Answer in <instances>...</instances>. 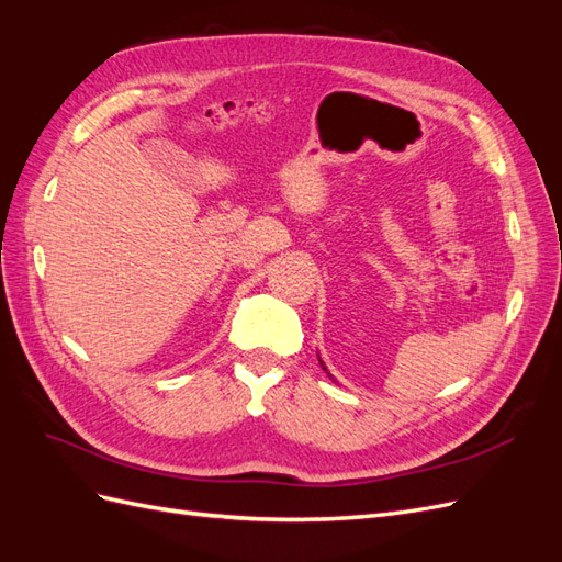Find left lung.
Masks as SVG:
<instances>
[{"instance_id":"obj_1","label":"left lung","mask_w":562,"mask_h":562,"mask_svg":"<svg viewBox=\"0 0 562 562\" xmlns=\"http://www.w3.org/2000/svg\"><path fill=\"white\" fill-rule=\"evenodd\" d=\"M321 366H323V361H321ZM323 370H326V366H323Z\"/></svg>"}]
</instances>
